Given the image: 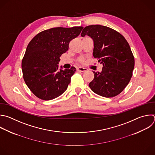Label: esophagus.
Here are the masks:
<instances>
[{
    "label": "esophagus",
    "instance_id": "34e87169",
    "mask_svg": "<svg viewBox=\"0 0 155 155\" xmlns=\"http://www.w3.org/2000/svg\"><path fill=\"white\" fill-rule=\"evenodd\" d=\"M77 69L78 71H80V72H86L87 71V69H86L85 68H83V67H78L77 68Z\"/></svg>",
    "mask_w": 155,
    "mask_h": 155
}]
</instances>
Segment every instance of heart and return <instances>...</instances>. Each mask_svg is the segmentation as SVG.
Here are the masks:
<instances>
[{"instance_id":"obj_1","label":"heart","mask_w":155,"mask_h":155,"mask_svg":"<svg viewBox=\"0 0 155 155\" xmlns=\"http://www.w3.org/2000/svg\"><path fill=\"white\" fill-rule=\"evenodd\" d=\"M81 61H83V59H81Z\"/></svg>"}]
</instances>
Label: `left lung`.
I'll return each instance as SVG.
<instances>
[{"mask_svg":"<svg viewBox=\"0 0 155 155\" xmlns=\"http://www.w3.org/2000/svg\"><path fill=\"white\" fill-rule=\"evenodd\" d=\"M85 35L92 39L93 56L103 64L101 72L93 71L94 78L89 86L102 97L117 95L129 83L134 67V58L129 44L119 32L104 25L84 27L81 36Z\"/></svg>","mask_w":155,"mask_h":155,"instance_id":"left-lung-1","label":"left lung"}]
</instances>
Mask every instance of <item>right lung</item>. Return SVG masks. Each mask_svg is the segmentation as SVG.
Returning a JSON list of instances; mask_svg holds the SVG:
<instances>
[{"instance_id": "obj_1", "label": "right lung", "mask_w": 155, "mask_h": 155, "mask_svg": "<svg viewBox=\"0 0 155 155\" xmlns=\"http://www.w3.org/2000/svg\"><path fill=\"white\" fill-rule=\"evenodd\" d=\"M83 27H57L42 31L28 44L22 61L24 80L37 97L54 99L63 94L76 71L74 67L59 69L60 57L69 49L70 41L77 37Z\"/></svg>"}]
</instances>
